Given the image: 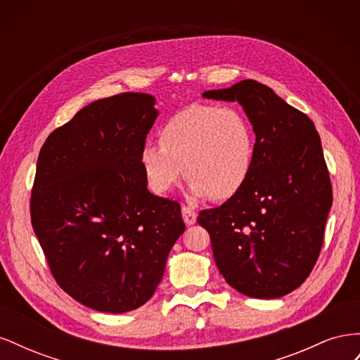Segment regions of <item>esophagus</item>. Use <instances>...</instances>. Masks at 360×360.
Instances as JSON below:
<instances>
[{
  "label": "esophagus",
  "mask_w": 360,
  "mask_h": 360,
  "mask_svg": "<svg viewBox=\"0 0 360 360\" xmlns=\"http://www.w3.org/2000/svg\"><path fill=\"white\" fill-rule=\"evenodd\" d=\"M181 216H183V221L186 225H193L195 222H197V212H195L189 205L181 207Z\"/></svg>",
  "instance_id": "34e87169"
}]
</instances>
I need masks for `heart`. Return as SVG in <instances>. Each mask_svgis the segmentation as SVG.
Returning a JSON list of instances; mask_svg holds the SVG:
<instances>
[{
  "label": "heart",
  "mask_w": 360,
  "mask_h": 360,
  "mask_svg": "<svg viewBox=\"0 0 360 360\" xmlns=\"http://www.w3.org/2000/svg\"><path fill=\"white\" fill-rule=\"evenodd\" d=\"M254 132L245 115L230 106L193 103L159 130V146L146 144L139 162L150 189L167 193L184 176L195 198L228 200L252 171Z\"/></svg>",
  "instance_id": "obj_1"
}]
</instances>
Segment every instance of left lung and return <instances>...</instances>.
Here are the masks:
<instances>
[{"label":"left lung","instance_id":"obj_1","mask_svg":"<svg viewBox=\"0 0 360 360\" xmlns=\"http://www.w3.org/2000/svg\"><path fill=\"white\" fill-rule=\"evenodd\" d=\"M237 101L255 132L248 181L221 207L201 210L216 266L245 296L276 299L296 290L317 263L332 184L312 120L254 79L210 90Z\"/></svg>","mask_w":360,"mask_h":360}]
</instances>
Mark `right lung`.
<instances>
[{"instance_id":"add662e5","label":"right lung","mask_w":360,"mask_h":360,"mask_svg":"<svg viewBox=\"0 0 360 360\" xmlns=\"http://www.w3.org/2000/svg\"><path fill=\"white\" fill-rule=\"evenodd\" d=\"M155 97L122 93L84 106L46 138L31 191V225L57 284L101 312L153 296L184 231L180 204L147 189L141 148Z\"/></svg>"}]
</instances>
